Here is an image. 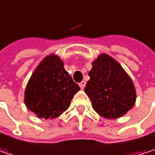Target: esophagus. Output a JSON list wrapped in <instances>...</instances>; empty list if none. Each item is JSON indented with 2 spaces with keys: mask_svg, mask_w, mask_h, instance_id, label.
Here are the masks:
<instances>
[{
  "mask_svg": "<svg viewBox=\"0 0 155 155\" xmlns=\"http://www.w3.org/2000/svg\"><path fill=\"white\" fill-rule=\"evenodd\" d=\"M85 84H86V83H85L84 81H83V82H81V83L79 84V85H80L81 89H84V88L85 87Z\"/></svg>",
  "mask_w": 155,
  "mask_h": 155,
  "instance_id": "obj_1",
  "label": "esophagus"
}]
</instances>
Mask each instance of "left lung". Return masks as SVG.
Segmentation results:
<instances>
[{
    "label": "left lung",
    "instance_id": "left-lung-1",
    "mask_svg": "<svg viewBox=\"0 0 155 155\" xmlns=\"http://www.w3.org/2000/svg\"><path fill=\"white\" fill-rule=\"evenodd\" d=\"M90 80L84 88L94 110L107 119L124 115L135 104L134 83L119 62L108 54H100L93 61Z\"/></svg>",
    "mask_w": 155,
    "mask_h": 155
}]
</instances>
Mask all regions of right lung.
<instances>
[{
    "mask_svg": "<svg viewBox=\"0 0 155 155\" xmlns=\"http://www.w3.org/2000/svg\"><path fill=\"white\" fill-rule=\"evenodd\" d=\"M79 90L61 58L50 54L31 74L24 93V104L39 118L53 119L69 108Z\"/></svg>",
    "mask_w": 155,
    "mask_h": 155,
    "instance_id": "obj_1",
    "label": "right lung"
}]
</instances>
